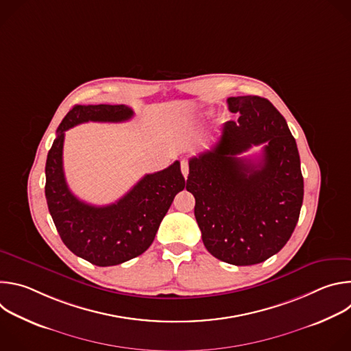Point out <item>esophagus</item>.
<instances>
[{
	"label": "esophagus",
	"mask_w": 351,
	"mask_h": 351,
	"mask_svg": "<svg viewBox=\"0 0 351 351\" xmlns=\"http://www.w3.org/2000/svg\"><path fill=\"white\" fill-rule=\"evenodd\" d=\"M180 169H182V173H183L184 179H186L187 175H189V162H187L186 160H183V161L180 162Z\"/></svg>",
	"instance_id": "1"
}]
</instances>
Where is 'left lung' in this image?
<instances>
[{"instance_id":"1","label":"left lung","mask_w":351,"mask_h":351,"mask_svg":"<svg viewBox=\"0 0 351 351\" xmlns=\"http://www.w3.org/2000/svg\"><path fill=\"white\" fill-rule=\"evenodd\" d=\"M237 122L223 123L217 144L189 161L187 191L203 243L232 265L260 264L283 248L303 204L304 180L294 137L267 98H228ZM263 144L257 160L238 156Z\"/></svg>"}]
</instances>
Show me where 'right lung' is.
<instances>
[{
	"label": "right lung",
	"instance_id": "right-lung-1",
	"mask_svg": "<svg viewBox=\"0 0 351 351\" xmlns=\"http://www.w3.org/2000/svg\"><path fill=\"white\" fill-rule=\"evenodd\" d=\"M133 117L128 106H75L57 129L45 162L48 211L64 244L77 257L111 267L129 261L152 245L175 195L184 189L180 162L141 178L122 198L97 207L79 199L68 187L62 149L65 132L84 122H125Z\"/></svg>",
	"mask_w": 351,
	"mask_h": 351
}]
</instances>
